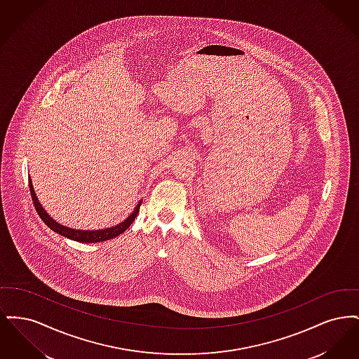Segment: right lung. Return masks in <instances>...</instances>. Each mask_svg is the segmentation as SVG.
<instances>
[{
  "label": "right lung",
  "mask_w": 359,
  "mask_h": 359,
  "mask_svg": "<svg viewBox=\"0 0 359 359\" xmlns=\"http://www.w3.org/2000/svg\"><path fill=\"white\" fill-rule=\"evenodd\" d=\"M29 191H31V195H32L34 208H36L39 217L43 219V222L46 223L55 233H57V234H60L66 238L72 239V241H76V242H85V243L103 242V241H109V239L118 237L136 219L137 214L140 211V205H141V201H140L138 205H136V208H135V211L123 222L118 223L116 226H111V227H107V229H100V230H78V229H71V227L56 222L51 215L43 208V205L39 202V199L34 194L31 177H29Z\"/></svg>",
  "instance_id": "add662e5"
}]
</instances>
